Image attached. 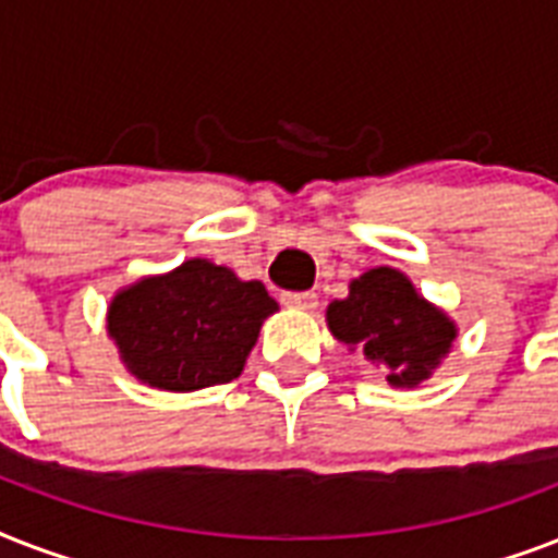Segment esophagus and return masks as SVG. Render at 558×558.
Instances as JSON below:
<instances>
[{"instance_id": "obj_1", "label": "esophagus", "mask_w": 558, "mask_h": 558, "mask_svg": "<svg viewBox=\"0 0 558 558\" xmlns=\"http://www.w3.org/2000/svg\"><path fill=\"white\" fill-rule=\"evenodd\" d=\"M283 304L289 310H298V313H313L315 306H318V295L315 292H287Z\"/></svg>"}]
</instances>
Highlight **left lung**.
<instances>
[{
    "mask_svg": "<svg viewBox=\"0 0 558 558\" xmlns=\"http://www.w3.org/2000/svg\"><path fill=\"white\" fill-rule=\"evenodd\" d=\"M327 327L348 353L381 367L390 388L405 390L432 379L458 339L454 318L393 266L350 280L348 298L327 306Z\"/></svg>",
    "mask_w": 558,
    "mask_h": 558,
    "instance_id": "left-lung-1",
    "label": "left lung"
}]
</instances>
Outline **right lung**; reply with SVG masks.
Returning <instances> with one entry per match:
<instances>
[{
	"instance_id": "add662e5",
	"label": "right lung",
	"mask_w": 558,
	"mask_h": 558,
	"mask_svg": "<svg viewBox=\"0 0 558 558\" xmlns=\"http://www.w3.org/2000/svg\"><path fill=\"white\" fill-rule=\"evenodd\" d=\"M275 313L278 301L260 280L191 257L118 289L107 306V336L142 385L191 393L236 379Z\"/></svg>"
}]
</instances>
